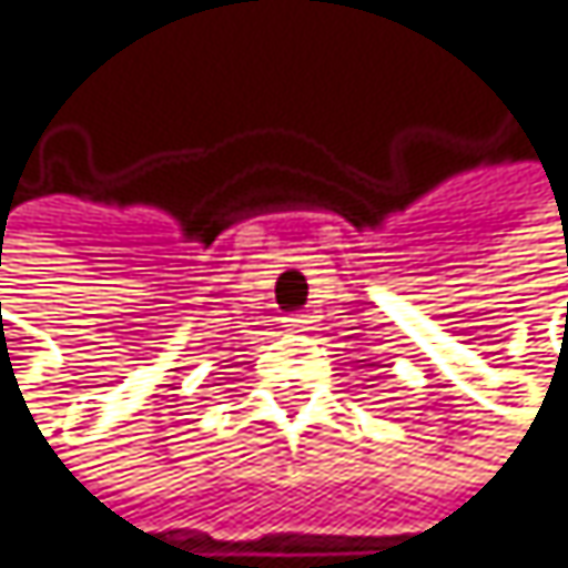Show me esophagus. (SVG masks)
Segmentation results:
<instances>
[{
  "label": "esophagus",
  "mask_w": 568,
  "mask_h": 568,
  "mask_svg": "<svg viewBox=\"0 0 568 568\" xmlns=\"http://www.w3.org/2000/svg\"><path fill=\"white\" fill-rule=\"evenodd\" d=\"M282 323H286V331H293V334H303V331H310V316L306 313H290V316H282Z\"/></svg>",
  "instance_id": "1"
}]
</instances>
